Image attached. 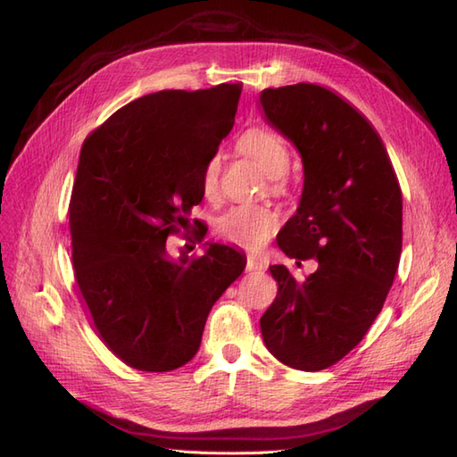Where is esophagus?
<instances>
[{
	"mask_svg": "<svg viewBox=\"0 0 457 457\" xmlns=\"http://www.w3.org/2000/svg\"><path fill=\"white\" fill-rule=\"evenodd\" d=\"M267 267H269L267 261L253 257V255L247 257V267H245L247 273H263V270H267Z\"/></svg>",
	"mask_w": 457,
	"mask_h": 457,
	"instance_id": "obj_1",
	"label": "esophagus"
}]
</instances>
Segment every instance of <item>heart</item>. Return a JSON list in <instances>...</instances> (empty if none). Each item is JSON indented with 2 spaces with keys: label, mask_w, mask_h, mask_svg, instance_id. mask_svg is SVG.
Here are the masks:
<instances>
[{
  "label": "heart",
  "mask_w": 457,
  "mask_h": 457,
  "mask_svg": "<svg viewBox=\"0 0 457 457\" xmlns=\"http://www.w3.org/2000/svg\"><path fill=\"white\" fill-rule=\"evenodd\" d=\"M237 147L263 167V170L273 179L275 190H278V180L288 170L290 162L285 141L277 137L275 133L255 128L241 135L237 139ZM218 179L220 162L218 159H208L200 170L198 187L202 196L210 202L218 198ZM277 228L278 213L275 210L267 206H249V204L229 208L216 220V234L223 241L249 251L263 249L269 244V239L273 237Z\"/></svg>",
  "instance_id": "obj_1"
}]
</instances>
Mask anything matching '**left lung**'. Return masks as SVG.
Instances as JSON below:
<instances>
[{"label": "left lung", "mask_w": 457, "mask_h": 457, "mask_svg": "<svg viewBox=\"0 0 457 457\" xmlns=\"http://www.w3.org/2000/svg\"><path fill=\"white\" fill-rule=\"evenodd\" d=\"M267 121L298 149L304 187L280 251L316 259L312 275L273 265L278 293L261 316L280 363L320 371L361 342L393 287L403 249V194L378 133L332 90L300 82L259 96Z\"/></svg>", "instance_id": "1"}]
</instances>
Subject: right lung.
<instances>
[{
  "label": "right lung",
  "instance_id": "right-lung-1",
  "mask_svg": "<svg viewBox=\"0 0 457 457\" xmlns=\"http://www.w3.org/2000/svg\"><path fill=\"white\" fill-rule=\"evenodd\" d=\"M239 96L241 84L147 94L82 145L68 206L76 287L102 342L139 371L188 363L212 306L245 269L229 245L167 251L204 198L200 170L234 128Z\"/></svg>",
  "mask_w": 457,
  "mask_h": 457
}]
</instances>
